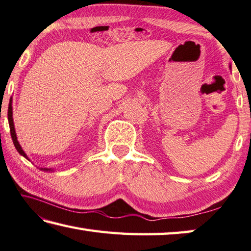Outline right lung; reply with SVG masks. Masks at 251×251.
Returning <instances> with one entry per match:
<instances>
[{
    "label": "right lung",
    "instance_id": "right-lung-1",
    "mask_svg": "<svg viewBox=\"0 0 251 251\" xmlns=\"http://www.w3.org/2000/svg\"><path fill=\"white\" fill-rule=\"evenodd\" d=\"M7 118H8V125H10V130H11V136L13 139V144H14L15 148L20 154H22L23 157H25L27 160H29L28 157L26 156V153L24 152V150L22 149L20 143H18L17 137H16V133H15V127H14V122H13V108H12V99L10 100V104H8V111H7ZM40 170L44 171H52L50 169H47V168H40Z\"/></svg>",
    "mask_w": 251,
    "mask_h": 251
}]
</instances>
